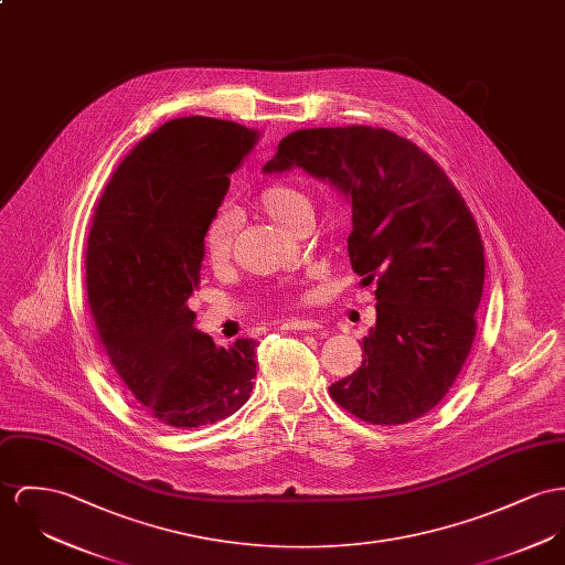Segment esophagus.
<instances>
[{
    "label": "esophagus",
    "instance_id": "esophagus-1",
    "mask_svg": "<svg viewBox=\"0 0 565 565\" xmlns=\"http://www.w3.org/2000/svg\"><path fill=\"white\" fill-rule=\"evenodd\" d=\"M284 331H316V329H322V324L318 320H305V318H290V320H284L281 327Z\"/></svg>",
    "mask_w": 565,
    "mask_h": 565
}]
</instances>
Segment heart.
Returning <instances> with one entry per match:
<instances>
[{"mask_svg":"<svg viewBox=\"0 0 565 565\" xmlns=\"http://www.w3.org/2000/svg\"><path fill=\"white\" fill-rule=\"evenodd\" d=\"M256 206L284 230H292L303 217H311V202L303 191L288 182L266 184L256 195ZM234 245V218L227 211L213 215L202 238L204 256L215 268L227 264Z\"/></svg>","mask_w":565,"mask_h":565,"instance_id":"1","label":"heart"}]
</instances>
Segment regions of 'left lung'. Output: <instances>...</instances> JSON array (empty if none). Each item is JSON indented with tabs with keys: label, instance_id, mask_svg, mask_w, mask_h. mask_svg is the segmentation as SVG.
Returning a JSON list of instances; mask_svg holds the SVG:
<instances>
[{
	"label": "left lung",
	"instance_id": "left-lung-1",
	"mask_svg": "<svg viewBox=\"0 0 565 565\" xmlns=\"http://www.w3.org/2000/svg\"><path fill=\"white\" fill-rule=\"evenodd\" d=\"M295 168L347 198L352 270L363 286L376 281L363 363L331 397L367 424H408L451 390L473 347L486 270L478 223L435 161L387 129L295 130L264 174Z\"/></svg>",
	"mask_w": 565,
	"mask_h": 565
}]
</instances>
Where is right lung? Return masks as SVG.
<instances>
[{
  "mask_svg": "<svg viewBox=\"0 0 565 565\" xmlns=\"http://www.w3.org/2000/svg\"><path fill=\"white\" fill-rule=\"evenodd\" d=\"M258 139L227 120H170L132 148L94 211L86 286L98 338L135 399L172 428L221 422L254 390L258 342L215 347L189 299L204 230Z\"/></svg>",
  "mask_w": 565,
  "mask_h": 565,
  "instance_id": "1",
  "label": "right lung"
}]
</instances>
